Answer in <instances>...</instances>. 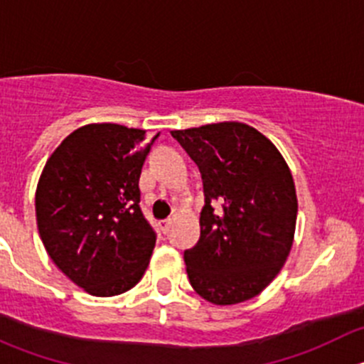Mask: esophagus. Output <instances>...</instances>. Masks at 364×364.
I'll return each mask as SVG.
<instances>
[{
  "instance_id": "34e87169",
  "label": "esophagus",
  "mask_w": 364,
  "mask_h": 364,
  "mask_svg": "<svg viewBox=\"0 0 364 364\" xmlns=\"http://www.w3.org/2000/svg\"><path fill=\"white\" fill-rule=\"evenodd\" d=\"M160 225H161V230H164V234H167L168 230H171V225H172V218H167V220H164V222H161Z\"/></svg>"
}]
</instances>
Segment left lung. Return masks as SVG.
Here are the masks:
<instances>
[{
	"instance_id": "obj_1",
	"label": "left lung",
	"mask_w": 364,
	"mask_h": 364,
	"mask_svg": "<svg viewBox=\"0 0 364 364\" xmlns=\"http://www.w3.org/2000/svg\"><path fill=\"white\" fill-rule=\"evenodd\" d=\"M199 165L204 185L200 237L185 250L196 292L213 304H236L280 273L294 240V179L273 142L245 123L174 130Z\"/></svg>"
}]
</instances>
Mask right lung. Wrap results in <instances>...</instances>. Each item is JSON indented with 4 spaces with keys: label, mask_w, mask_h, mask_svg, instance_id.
<instances>
[{
    "label": "right lung",
    "mask_w": 364,
    "mask_h": 364,
    "mask_svg": "<svg viewBox=\"0 0 364 364\" xmlns=\"http://www.w3.org/2000/svg\"><path fill=\"white\" fill-rule=\"evenodd\" d=\"M146 132L114 123L77 128L50 155L36 186L38 232L58 267L91 296L130 291L156 232L141 209Z\"/></svg>",
    "instance_id": "add662e5"
}]
</instances>
